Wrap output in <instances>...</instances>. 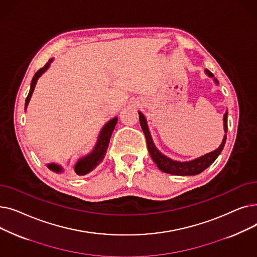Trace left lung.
I'll return each instance as SVG.
<instances>
[{"label":"left lung","mask_w":257,"mask_h":257,"mask_svg":"<svg viewBox=\"0 0 257 257\" xmlns=\"http://www.w3.org/2000/svg\"><path fill=\"white\" fill-rule=\"evenodd\" d=\"M205 72H206V74H208L209 77H213V75L209 71L206 70ZM215 82H218V81L215 80ZM227 114L228 113L226 112L224 115V130L226 133H227ZM139 115H140V123H141L142 129L145 133V137H146L148 150H149V153H150L154 163L157 165L158 169L165 173L178 175V176H191V175L200 174L201 172H203L205 169H207L213 163V161L217 159V157L220 155V153L222 152L223 148L225 146L226 136L224 137V140H223L221 146L218 148L217 150H214L210 153H207L195 160L188 161V163H179V161H174L161 154L156 149L153 142H152L149 129H148L145 116L141 112H139Z\"/></svg>","instance_id":"left-lung-1"}]
</instances>
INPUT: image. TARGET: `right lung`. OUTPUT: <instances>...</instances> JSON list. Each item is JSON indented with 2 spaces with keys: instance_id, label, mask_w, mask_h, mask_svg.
Instances as JSON below:
<instances>
[{
  "instance_id": "1",
  "label": "right lung",
  "mask_w": 257,
  "mask_h": 257,
  "mask_svg": "<svg viewBox=\"0 0 257 257\" xmlns=\"http://www.w3.org/2000/svg\"><path fill=\"white\" fill-rule=\"evenodd\" d=\"M51 62H52V59H50L49 62H47L44 67H42V69H39L35 73L34 77L32 78L31 87H30L28 96H27V98H26V104H25L26 106L28 105L29 100H30V98L32 96V92L34 90V87H35L37 79L40 77V75H42L48 69ZM116 121H117V118L114 117V118H112V119H110L109 121H108V123L104 126V128L102 129V131L100 133L98 143H97L96 147H94L93 151L89 155H87L86 157L80 159L78 163H77V165L75 167V172H76L77 175H80V176H82V175H85V174L89 173L90 171L96 169L97 166H99L102 163L105 155H106L107 148H108V145H109V141H110V138H111L112 131H113L114 127H115ZM48 167H49V169L55 171V172H60L61 171V169L58 166H56V165H49Z\"/></svg>"
}]
</instances>
